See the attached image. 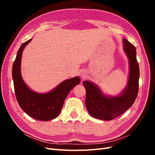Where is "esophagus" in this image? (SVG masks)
Wrapping results in <instances>:
<instances>
[{
	"mask_svg": "<svg viewBox=\"0 0 155 155\" xmlns=\"http://www.w3.org/2000/svg\"><path fill=\"white\" fill-rule=\"evenodd\" d=\"M79 76H80L82 79H85L87 77V73L85 71L82 70V71L79 72Z\"/></svg>",
	"mask_w": 155,
	"mask_h": 155,
	"instance_id": "esophagus-1",
	"label": "esophagus"
}]
</instances>
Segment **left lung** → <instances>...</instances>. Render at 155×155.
I'll return each mask as SVG.
<instances>
[{"instance_id": "obj_1", "label": "left lung", "mask_w": 155, "mask_h": 155, "mask_svg": "<svg viewBox=\"0 0 155 155\" xmlns=\"http://www.w3.org/2000/svg\"><path fill=\"white\" fill-rule=\"evenodd\" d=\"M124 51L128 58L129 72L128 81L124 90L116 96L104 93L100 87L91 81H84L86 90L85 105L93 118L109 121L121 115L133 105L138 91L140 78L137 50L126 39H123Z\"/></svg>"}]
</instances>
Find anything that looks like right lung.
Masks as SVG:
<instances>
[{"label": "right lung", "instance_id": "right-lung-1", "mask_svg": "<svg viewBox=\"0 0 155 155\" xmlns=\"http://www.w3.org/2000/svg\"><path fill=\"white\" fill-rule=\"evenodd\" d=\"M31 39L21 46L13 64L14 89L21 109L31 118L46 121L54 120L59 115L65 98L72 89L80 83V78L76 76L66 79L48 92L39 93L31 90L23 80L21 70L23 50Z\"/></svg>", "mask_w": 155, "mask_h": 155}]
</instances>
